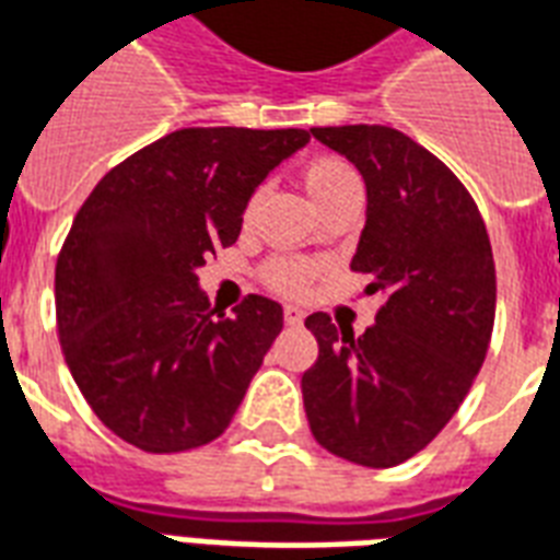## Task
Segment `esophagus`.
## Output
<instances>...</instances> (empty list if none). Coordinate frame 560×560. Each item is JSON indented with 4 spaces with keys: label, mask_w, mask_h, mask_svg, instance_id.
Returning <instances> with one entry per match:
<instances>
[{
    "label": "esophagus",
    "mask_w": 560,
    "mask_h": 560,
    "mask_svg": "<svg viewBox=\"0 0 560 560\" xmlns=\"http://www.w3.org/2000/svg\"><path fill=\"white\" fill-rule=\"evenodd\" d=\"M283 318H285V324H289V327H301V324H303V310H301V306H285Z\"/></svg>",
    "instance_id": "34e87169"
}]
</instances>
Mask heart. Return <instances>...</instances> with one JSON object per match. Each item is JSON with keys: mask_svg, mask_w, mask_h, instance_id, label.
<instances>
[{"mask_svg": "<svg viewBox=\"0 0 560 560\" xmlns=\"http://www.w3.org/2000/svg\"><path fill=\"white\" fill-rule=\"evenodd\" d=\"M357 184V172L339 158H315L303 166V189H306V195H310L315 207H324L336 195H341L345 189ZM250 210H254V201L248 207V212ZM268 277H271V285L280 289V292L298 294L312 280V266H306L301 259H285V262H277Z\"/></svg>", "mask_w": 560, "mask_h": 560, "instance_id": "obj_1", "label": "heart"}]
</instances>
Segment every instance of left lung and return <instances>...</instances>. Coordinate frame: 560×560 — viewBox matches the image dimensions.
<instances>
[{"label": "left lung", "instance_id": "1", "mask_svg": "<svg viewBox=\"0 0 560 560\" xmlns=\"http://www.w3.org/2000/svg\"><path fill=\"white\" fill-rule=\"evenodd\" d=\"M365 180V231L353 271L383 292L376 324L359 339L324 312L306 327L318 362L303 374L315 441L362 467L420 453L456 415L491 345L497 275L474 198L450 168L385 125L312 128Z\"/></svg>", "mask_w": 560, "mask_h": 560}]
</instances>
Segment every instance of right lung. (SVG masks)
<instances>
[{
  "label": "right lung",
  "mask_w": 560,
  "mask_h": 560,
  "mask_svg": "<svg viewBox=\"0 0 560 560\" xmlns=\"http://www.w3.org/2000/svg\"><path fill=\"white\" fill-rule=\"evenodd\" d=\"M310 131L184 128L98 180L55 268L69 374L104 427L145 453H184L231 427L283 329L248 294L215 315L198 268L242 231L257 186Z\"/></svg>",
  "instance_id": "right-lung-1"
}]
</instances>
